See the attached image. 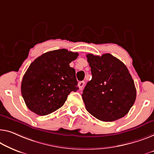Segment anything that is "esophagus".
Here are the masks:
<instances>
[{"label": "esophagus", "mask_w": 154, "mask_h": 154, "mask_svg": "<svg viewBox=\"0 0 154 154\" xmlns=\"http://www.w3.org/2000/svg\"><path fill=\"white\" fill-rule=\"evenodd\" d=\"M85 84V82H79V83H78V86H79V90H82V88H83V87Z\"/></svg>", "instance_id": "1"}]
</instances>
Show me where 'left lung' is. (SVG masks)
<instances>
[{
    "mask_svg": "<svg viewBox=\"0 0 154 154\" xmlns=\"http://www.w3.org/2000/svg\"><path fill=\"white\" fill-rule=\"evenodd\" d=\"M92 79L83 91L87 111L98 120L112 122L126 116L134 105L136 89L129 71L111 54L86 55Z\"/></svg>",
    "mask_w": 154,
    "mask_h": 154,
    "instance_id": "1",
    "label": "left lung"
}]
</instances>
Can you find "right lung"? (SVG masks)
<instances>
[{
	"label": "right lung",
	"mask_w": 154,
	"mask_h": 154,
	"mask_svg": "<svg viewBox=\"0 0 154 154\" xmlns=\"http://www.w3.org/2000/svg\"><path fill=\"white\" fill-rule=\"evenodd\" d=\"M77 52L66 49L41 55L29 66L21 82V94L26 106L38 116H46L61 108L70 92L79 88L75 70L69 63Z\"/></svg>",
	"instance_id": "add662e5"
}]
</instances>
